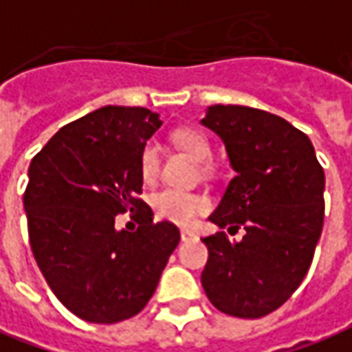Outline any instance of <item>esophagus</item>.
Returning <instances> with one entry per match:
<instances>
[{"label":"esophagus","instance_id":"1","mask_svg":"<svg viewBox=\"0 0 352 352\" xmlns=\"http://www.w3.org/2000/svg\"><path fill=\"white\" fill-rule=\"evenodd\" d=\"M196 234H194L192 230H188V228H181V240L183 242H188V240H194Z\"/></svg>","mask_w":352,"mask_h":352}]
</instances>
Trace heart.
Instances as JSON below:
<instances>
[{
  "mask_svg": "<svg viewBox=\"0 0 352 352\" xmlns=\"http://www.w3.org/2000/svg\"><path fill=\"white\" fill-rule=\"evenodd\" d=\"M173 142L196 164L210 162L213 151H211L208 137L201 135L200 131L181 129L173 135ZM139 168H141V175L146 183L154 181V177L158 173V148L152 142H148L142 148ZM152 210L156 213V217L162 221H169L175 225H190L200 213L208 210V201L196 194L183 192V190H175V188H164L152 196Z\"/></svg>",
  "mask_w": 352,
  "mask_h": 352,
  "instance_id": "1",
  "label": "heart"
}]
</instances>
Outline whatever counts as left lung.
Listing matches in <instances>:
<instances>
[{
    "instance_id": "left-lung-1",
    "label": "left lung",
    "mask_w": 352,
    "mask_h": 352,
    "mask_svg": "<svg viewBox=\"0 0 352 352\" xmlns=\"http://www.w3.org/2000/svg\"><path fill=\"white\" fill-rule=\"evenodd\" d=\"M225 144L230 179L206 236L201 286L213 307L238 318H261L286 303L313 263L324 225V169L311 139L265 110L213 104L200 122Z\"/></svg>"
}]
</instances>
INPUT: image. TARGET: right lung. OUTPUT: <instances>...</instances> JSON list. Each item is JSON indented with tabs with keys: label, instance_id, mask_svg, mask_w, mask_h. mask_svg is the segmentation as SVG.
<instances>
[{
	"label": "right lung",
	"instance_id": "1",
	"mask_svg": "<svg viewBox=\"0 0 352 352\" xmlns=\"http://www.w3.org/2000/svg\"><path fill=\"white\" fill-rule=\"evenodd\" d=\"M162 120L141 107H102L58 129L32 160L24 211L32 253L66 309L93 324L141 313L179 244L137 194L142 148ZM140 210L135 233L116 215Z\"/></svg>",
	"mask_w": 352,
	"mask_h": 352
}]
</instances>
